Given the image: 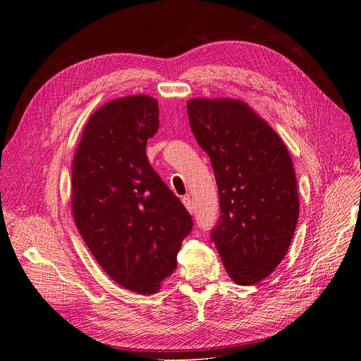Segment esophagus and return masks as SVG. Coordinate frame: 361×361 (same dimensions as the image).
Listing matches in <instances>:
<instances>
[{"mask_svg": "<svg viewBox=\"0 0 361 361\" xmlns=\"http://www.w3.org/2000/svg\"><path fill=\"white\" fill-rule=\"evenodd\" d=\"M183 204L185 206V209H187L188 212H190V214L195 212V204H193V200L190 199V196L183 197Z\"/></svg>", "mask_w": 361, "mask_h": 361, "instance_id": "1", "label": "esophagus"}]
</instances>
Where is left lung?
<instances>
[{
    "label": "left lung",
    "instance_id": "left-lung-1",
    "mask_svg": "<svg viewBox=\"0 0 361 361\" xmlns=\"http://www.w3.org/2000/svg\"><path fill=\"white\" fill-rule=\"evenodd\" d=\"M187 112L218 184L212 240L230 278L252 286L275 271L295 231L300 200L288 149L241 99L193 98Z\"/></svg>",
    "mask_w": 361,
    "mask_h": 361
}]
</instances>
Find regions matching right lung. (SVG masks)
<instances>
[{
  "instance_id": "obj_1",
  "label": "right lung",
  "mask_w": 361,
  "mask_h": 361,
  "mask_svg": "<svg viewBox=\"0 0 361 361\" xmlns=\"http://www.w3.org/2000/svg\"><path fill=\"white\" fill-rule=\"evenodd\" d=\"M159 127L149 94L112 99L87 120L71 166V212L93 257L121 287L155 294L193 221L146 157Z\"/></svg>"
}]
</instances>
